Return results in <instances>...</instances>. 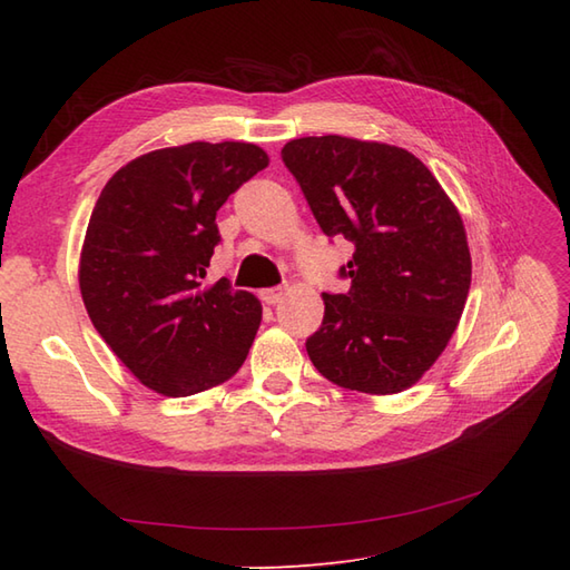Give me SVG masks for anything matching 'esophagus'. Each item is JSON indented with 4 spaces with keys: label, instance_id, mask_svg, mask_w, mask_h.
<instances>
[{
    "label": "esophagus",
    "instance_id": "obj_1",
    "mask_svg": "<svg viewBox=\"0 0 570 570\" xmlns=\"http://www.w3.org/2000/svg\"><path fill=\"white\" fill-rule=\"evenodd\" d=\"M284 292H286V288H282V286H276V288H264V292H262V301H264L266 306H274V304H278V301H282Z\"/></svg>",
    "mask_w": 570,
    "mask_h": 570
}]
</instances>
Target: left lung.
I'll return each instance as SVG.
<instances>
[{"instance_id":"obj_1","label":"left lung","mask_w":570,"mask_h":570,"mask_svg":"<svg viewBox=\"0 0 570 570\" xmlns=\"http://www.w3.org/2000/svg\"><path fill=\"white\" fill-rule=\"evenodd\" d=\"M282 161L328 237L355 245L345 294H323L306 341L325 380L396 394L445 350L470 292V249L455 205L406 149L347 137L288 141Z\"/></svg>"}]
</instances>
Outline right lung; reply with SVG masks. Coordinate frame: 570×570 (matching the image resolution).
I'll return each instance as SVG.
<instances>
[{
    "instance_id": "right-lung-1",
    "label": "right lung",
    "mask_w": 570,
    "mask_h": 570,
    "mask_svg": "<svg viewBox=\"0 0 570 570\" xmlns=\"http://www.w3.org/2000/svg\"><path fill=\"white\" fill-rule=\"evenodd\" d=\"M266 164L245 141L156 149L119 168L95 203L80 294L95 331L149 390L198 394L245 362L259 301L203 278L220 242L217 210Z\"/></svg>"
}]
</instances>
